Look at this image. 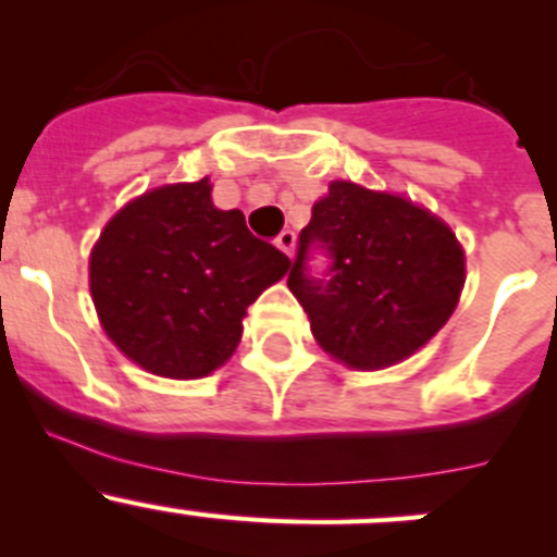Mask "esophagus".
<instances>
[{
  "label": "esophagus",
  "mask_w": 557,
  "mask_h": 557,
  "mask_svg": "<svg viewBox=\"0 0 557 557\" xmlns=\"http://www.w3.org/2000/svg\"><path fill=\"white\" fill-rule=\"evenodd\" d=\"M294 245H296V234L285 228V232L277 237V247L285 252V256H290V252H294Z\"/></svg>",
  "instance_id": "esophagus-1"
}]
</instances>
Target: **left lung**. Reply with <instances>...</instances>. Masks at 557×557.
<instances>
[{
    "mask_svg": "<svg viewBox=\"0 0 557 557\" xmlns=\"http://www.w3.org/2000/svg\"><path fill=\"white\" fill-rule=\"evenodd\" d=\"M314 251L326 256L320 273ZM288 288L325 352L352 369H383L447 323L463 288V250L412 201L336 180L301 228Z\"/></svg>",
    "mask_w": 557,
    "mask_h": 557,
    "instance_id": "obj_1",
    "label": "left lung"
}]
</instances>
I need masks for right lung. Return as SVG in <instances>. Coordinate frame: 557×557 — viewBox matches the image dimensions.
Segmentation results:
<instances>
[{"label":"right lung","instance_id":"add662e5","mask_svg":"<svg viewBox=\"0 0 557 557\" xmlns=\"http://www.w3.org/2000/svg\"><path fill=\"white\" fill-rule=\"evenodd\" d=\"M210 183L128 201L91 252V296L107 336L148 372L207 377L232 358L245 310L288 272L239 210H215Z\"/></svg>","mask_w":557,"mask_h":557}]
</instances>
